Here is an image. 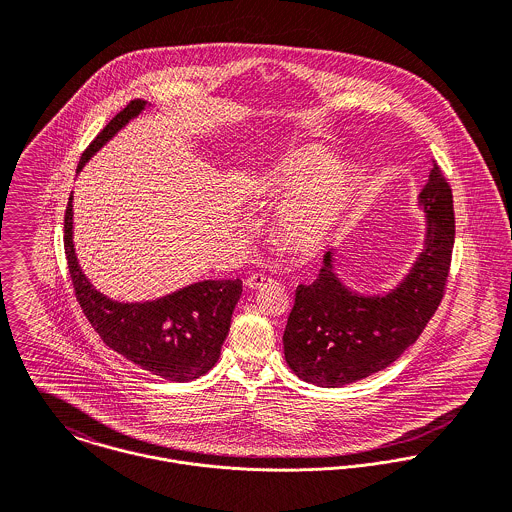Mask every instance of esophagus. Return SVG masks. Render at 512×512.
I'll return each mask as SVG.
<instances>
[{
  "instance_id": "obj_1",
  "label": "esophagus",
  "mask_w": 512,
  "mask_h": 512,
  "mask_svg": "<svg viewBox=\"0 0 512 512\" xmlns=\"http://www.w3.org/2000/svg\"><path fill=\"white\" fill-rule=\"evenodd\" d=\"M268 282H270V278H268V276H264V274H252V276H248V278H246V288L258 290V288L266 286Z\"/></svg>"
}]
</instances>
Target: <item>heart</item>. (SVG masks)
I'll use <instances>...</instances> for the list:
<instances>
[{
	"instance_id": "obj_1",
	"label": "heart",
	"mask_w": 512,
	"mask_h": 512,
	"mask_svg": "<svg viewBox=\"0 0 512 512\" xmlns=\"http://www.w3.org/2000/svg\"><path fill=\"white\" fill-rule=\"evenodd\" d=\"M357 175L337 167L321 149L293 153L262 179L264 195L280 203L278 232L301 252L319 248L337 226L357 193Z\"/></svg>"
}]
</instances>
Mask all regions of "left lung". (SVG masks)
Returning a JSON list of instances; mask_svg holds the SVG:
<instances>
[{
    "label": "left lung",
    "instance_id": "left-lung-1",
    "mask_svg": "<svg viewBox=\"0 0 512 512\" xmlns=\"http://www.w3.org/2000/svg\"><path fill=\"white\" fill-rule=\"evenodd\" d=\"M426 213L424 250L410 274L386 295L349 290L323 256L319 276L299 284L284 331V355L311 384L337 388L392 365L422 335L443 299L455 240L453 195L438 163L420 193Z\"/></svg>",
    "mask_w": 512,
    "mask_h": 512
}]
</instances>
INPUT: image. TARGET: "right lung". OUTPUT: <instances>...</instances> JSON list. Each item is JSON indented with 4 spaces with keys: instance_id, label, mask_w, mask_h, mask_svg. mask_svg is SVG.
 Segmentation results:
<instances>
[{
    "instance_id": "add662e5",
    "label": "right lung",
    "mask_w": 512,
    "mask_h": 512,
    "mask_svg": "<svg viewBox=\"0 0 512 512\" xmlns=\"http://www.w3.org/2000/svg\"><path fill=\"white\" fill-rule=\"evenodd\" d=\"M146 106V100H132L116 114L82 151L76 171ZM65 254L76 301L112 351L173 382L199 378L217 365L242 280H205L144 303H122L96 292L74 254L73 193L65 213Z\"/></svg>"
}]
</instances>
